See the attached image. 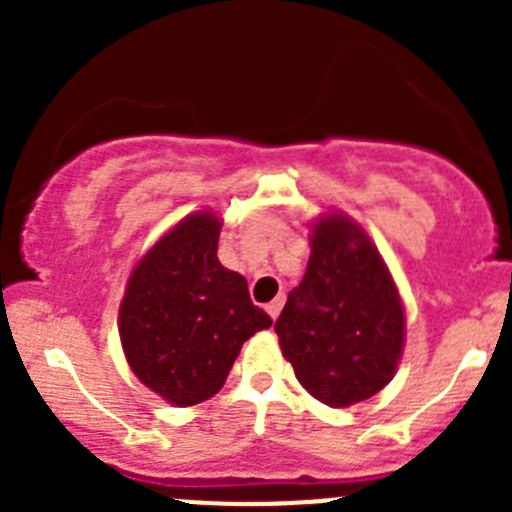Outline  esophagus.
I'll return each mask as SVG.
<instances>
[{
	"label": "esophagus",
	"instance_id": "esophagus-1",
	"mask_svg": "<svg viewBox=\"0 0 512 512\" xmlns=\"http://www.w3.org/2000/svg\"><path fill=\"white\" fill-rule=\"evenodd\" d=\"M282 304H285V297L280 294V297H275L270 304H267V314H270L272 319H277V317H280V312H282Z\"/></svg>",
	"mask_w": 512,
	"mask_h": 512
}]
</instances>
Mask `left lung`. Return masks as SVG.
Instances as JSON below:
<instances>
[{
  "label": "left lung",
  "instance_id": "left-lung-1",
  "mask_svg": "<svg viewBox=\"0 0 512 512\" xmlns=\"http://www.w3.org/2000/svg\"><path fill=\"white\" fill-rule=\"evenodd\" d=\"M312 255L275 322L282 354L299 384L334 409L379 394L396 374L406 339L399 289L361 225L322 215Z\"/></svg>",
  "mask_w": 512,
  "mask_h": 512
}]
</instances>
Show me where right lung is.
Wrapping results in <instances>:
<instances>
[{
    "instance_id": "obj_1",
    "label": "right lung",
    "mask_w": 512,
    "mask_h": 512,
    "mask_svg": "<svg viewBox=\"0 0 512 512\" xmlns=\"http://www.w3.org/2000/svg\"><path fill=\"white\" fill-rule=\"evenodd\" d=\"M220 227L200 210L165 232L133 267L118 309L128 366L175 406L218 394L242 344L272 324L245 277L220 265Z\"/></svg>"
}]
</instances>
